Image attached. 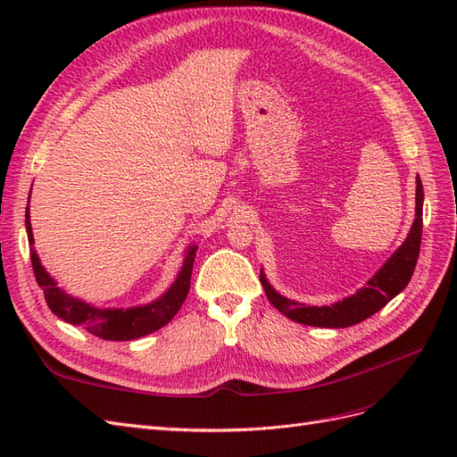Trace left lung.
Listing matches in <instances>:
<instances>
[{
	"mask_svg": "<svg viewBox=\"0 0 457 457\" xmlns=\"http://www.w3.org/2000/svg\"><path fill=\"white\" fill-rule=\"evenodd\" d=\"M423 228V185L420 175L416 177V219L408 232L404 244L386 259L385 265L371 276L364 287L351 297L326 307H307L303 303L280 295L269 284L261 270V284L272 305L286 314L289 320L316 326V328H347L366 320L371 314L381 311L386 303L396 297L408 286L413 269L420 257Z\"/></svg>",
	"mask_w": 457,
	"mask_h": 457,
	"instance_id": "left-lung-1",
	"label": "left lung"
}]
</instances>
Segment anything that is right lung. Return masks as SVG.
I'll use <instances>...</instances> for the list:
<instances>
[{
    "instance_id": "right-lung-1",
    "label": "right lung",
    "mask_w": 457,
    "mask_h": 457,
    "mask_svg": "<svg viewBox=\"0 0 457 457\" xmlns=\"http://www.w3.org/2000/svg\"><path fill=\"white\" fill-rule=\"evenodd\" d=\"M26 232H29V244H30V259L32 269L36 274L37 286L44 289V295L51 312L62 318L64 322L81 326L87 329L89 334L108 339V341H131L137 337H143L152 334L160 328L168 324L171 318L177 314L185 303L188 289H190V276L192 265H195V257L198 245H190L185 255V262L181 272L177 274L175 282L160 299L148 303L143 307H131V309H99L93 307L89 303L68 295L66 292L57 286L51 276L41 267L39 257L34 250V234L30 227V213L26 210Z\"/></svg>"
}]
</instances>
